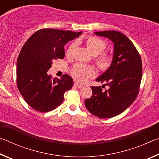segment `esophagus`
I'll use <instances>...</instances> for the list:
<instances>
[{
	"label": "esophagus",
	"mask_w": 159,
	"mask_h": 159,
	"mask_svg": "<svg viewBox=\"0 0 159 159\" xmlns=\"http://www.w3.org/2000/svg\"><path fill=\"white\" fill-rule=\"evenodd\" d=\"M74 85L77 88H81L82 87V85L80 84V83H79L78 82H74Z\"/></svg>",
	"instance_id": "1"
}]
</instances>
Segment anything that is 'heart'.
<instances>
[{
	"instance_id": "1",
	"label": "heart",
	"mask_w": 159,
	"mask_h": 159,
	"mask_svg": "<svg viewBox=\"0 0 159 159\" xmlns=\"http://www.w3.org/2000/svg\"><path fill=\"white\" fill-rule=\"evenodd\" d=\"M86 47L88 50L94 55H96V62L99 68L102 70H106L111 65V56L107 53H101L106 48V43L102 40L95 36L88 37L85 42ZM76 43L69 45L66 51L67 55H71L76 48ZM101 54H99V53ZM72 76L80 82H83L88 78L95 76V71L93 67L82 64H77L72 69Z\"/></svg>"
}]
</instances>
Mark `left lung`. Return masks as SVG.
<instances>
[{
  "mask_svg": "<svg viewBox=\"0 0 159 159\" xmlns=\"http://www.w3.org/2000/svg\"><path fill=\"white\" fill-rule=\"evenodd\" d=\"M97 36L109 39L114 43L111 65L96 81L108 85L93 86V95L85 100L91 114L100 118L116 116L125 111L136 99L142 75V60L133 43L122 33L116 31L95 32Z\"/></svg>",
  "mask_w": 159,
  "mask_h": 159,
  "instance_id": "obj_1",
  "label": "left lung"
}]
</instances>
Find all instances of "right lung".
I'll list each match as a JSON object with an SVG mask.
<instances>
[{
    "label": "right lung",
    "mask_w": 159,
    "mask_h": 159,
    "mask_svg": "<svg viewBox=\"0 0 159 159\" xmlns=\"http://www.w3.org/2000/svg\"><path fill=\"white\" fill-rule=\"evenodd\" d=\"M81 34L43 29L23 45L17 61V84L26 103L36 111L47 112L57 108L62 103L64 93L73 86L69 75L52 79L48 71L53 60L64 57V45Z\"/></svg>",
    "instance_id": "add662e5"
}]
</instances>
